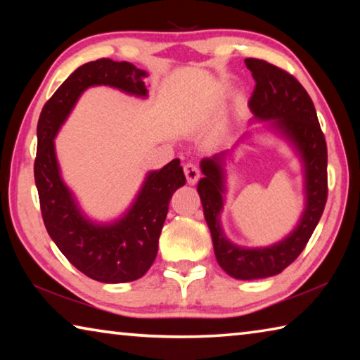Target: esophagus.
<instances>
[{"mask_svg":"<svg viewBox=\"0 0 360 360\" xmlns=\"http://www.w3.org/2000/svg\"><path fill=\"white\" fill-rule=\"evenodd\" d=\"M184 174L187 178V182L191 186L197 184V181L200 179V169L197 168V165H193V163H186L184 165Z\"/></svg>","mask_w":360,"mask_h":360,"instance_id":"1","label":"esophagus"}]
</instances>
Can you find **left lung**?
Instances as JSON below:
<instances>
[{"instance_id":"left-lung-1","label":"left lung","mask_w":360,"mask_h":360,"mask_svg":"<svg viewBox=\"0 0 360 360\" xmlns=\"http://www.w3.org/2000/svg\"><path fill=\"white\" fill-rule=\"evenodd\" d=\"M255 79L249 100L254 120L268 122V129L284 138L300 158L304 208L294 230L281 241L264 248H245L224 233L221 214L227 193L225 160L231 150H222L200 162L205 174L197 191L202 200L217 264L235 279L275 276L289 266L307 246L327 202V146L311 98L289 72L259 58H246Z\"/></svg>"}]
</instances>
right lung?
<instances>
[{"label":"right lung","instance_id":"1","mask_svg":"<svg viewBox=\"0 0 360 360\" xmlns=\"http://www.w3.org/2000/svg\"><path fill=\"white\" fill-rule=\"evenodd\" d=\"M146 77L144 70L111 58L79 66L42 108L36 130L34 182L47 233L79 271L106 284L135 281L154 264L168 203L186 184L181 162L174 158L163 168L152 169L124 214L98 222L85 214L76 195L65 184L53 139L85 90L106 85L136 98H148Z\"/></svg>","mask_w":360,"mask_h":360}]
</instances>
